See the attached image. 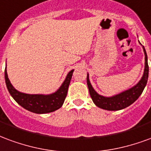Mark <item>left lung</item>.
<instances>
[{"label":"left lung","mask_w":151,"mask_h":151,"mask_svg":"<svg viewBox=\"0 0 151 151\" xmlns=\"http://www.w3.org/2000/svg\"><path fill=\"white\" fill-rule=\"evenodd\" d=\"M140 43V42H139ZM141 44V43H140ZM144 54H145V68H144L143 76L139 82L132 87L128 90H125L124 92H121L119 94H116L113 96H103L96 92L92 88V84L89 80L88 73L87 75V84L88 87L89 93L92 99V101L97 107L109 111H116L123 109L125 108L128 107L130 104L137 101V99L141 96L143 92L144 88L146 85L148 80V75H149V66L147 62V55L146 50L142 46Z\"/></svg>","instance_id":"obj_1"}]
</instances>
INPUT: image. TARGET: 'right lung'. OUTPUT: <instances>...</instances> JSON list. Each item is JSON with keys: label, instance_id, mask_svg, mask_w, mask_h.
I'll list each match as a JSON object with an SVG mask.
<instances>
[{"label": "right lung", "instance_id": "1", "mask_svg": "<svg viewBox=\"0 0 151 151\" xmlns=\"http://www.w3.org/2000/svg\"><path fill=\"white\" fill-rule=\"evenodd\" d=\"M73 71L74 70H71L68 72L62 85L59 87V88L55 92L48 95L26 94L17 91V89L14 88L8 78L6 68L5 70V83L8 91L17 104L32 113L43 114L54 112L62 107L68 94V87L71 82Z\"/></svg>", "mask_w": 151, "mask_h": 151}]
</instances>
